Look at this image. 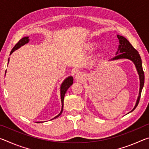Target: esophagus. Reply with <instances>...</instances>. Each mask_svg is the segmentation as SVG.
Segmentation results:
<instances>
[{"label":"esophagus","mask_w":149,"mask_h":149,"mask_svg":"<svg viewBox=\"0 0 149 149\" xmlns=\"http://www.w3.org/2000/svg\"><path fill=\"white\" fill-rule=\"evenodd\" d=\"M84 78V73L78 72L77 73H76L75 74V79H77L78 80H81Z\"/></svg>","instance_id":"esophagus-1"}]
</instances>
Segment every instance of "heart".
I'll return each instance as SVG.
<instances>
[{
  "label": "heart",
  "mask_w": 149,
  "mask_h": 149,
  "mask_svg": "<svg viewBox=\"0 0 149 149\" xmlns=\"http://www.w3.org/2000/svg\"><path fill=\"white\" fill-rule=\"evenodd\" d=\"M96 47H97V45H96L95 44L91 43L89 45H87L86 46H85V49H86V50H87V51L91 52V51H93V50L95 49Z\"/></svg>",
  "instance_id": "heart-1"
}]
</instances>
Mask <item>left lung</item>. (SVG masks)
<instances>
[{
    "instance_id": "1",
    "label": "left lung",
    "mask_w": 149,
    "mask_h": 149,
    "mask_svg": "<svg viewBox=\"0 0 149 149\" xmlns=\"http://www.w3.org/2000/svg\"><path fill=\"white\" fill-rule=\"evenodd\" d=\"M117 37L118 40H119L120 42L119 46H118V51L116 53V56L112 58V59L109 60V61L117 60L120 59H127L131 60L135 65L140 81V87L139 92V96L137 97V101H136L135 107L133 108L132 110L129 112L130 113L135 109V108L137 107L139 104V102L141 91H142L143 86H144L145 75L144 72L143 70L142 61H141V56L139 54V52H137V50L133 47L132 44L124 37L120 35H117Z\"/></svg>"
}]
</instances>
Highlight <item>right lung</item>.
Returning <instances> with one entry per match:
<instances>
[{
	"label": "right lung",
	"instance_id": "1",
	"mask_svg": "<svg viewBox=\"0 0 149 149\" xmlns=\"http://www.w3.org/2000/svg\"><path fill=\"white\" fill-rule=\"evenodd\" d=\"M29 37H23L22 39H20L19 41L17 42V43L15 45L13 49H12V50L10 52V55H11L12 53H13V52H14L15 50H16L17 49H19V48L22 46H24V45H25L26 44L28 43L29 41ZM9 61H10V58L8 60V64L9 63ZM6 72H5V75H6ZM73 83H74V78H73L72 76H68V77L65 78L64 81H63V82L62 83L61 85H60V98H61V102H62V109L58 114L56 116L52 118V119H51L50 120L55 119V118H58L62 114V111H63V107H64V99L65 94V93H66L67 90L68 89V88L73 84ZM42 122H36V123H42Z\"/></svg>",
	"mask_w": 149,
	"mask_h": 149
}]
</instances>
